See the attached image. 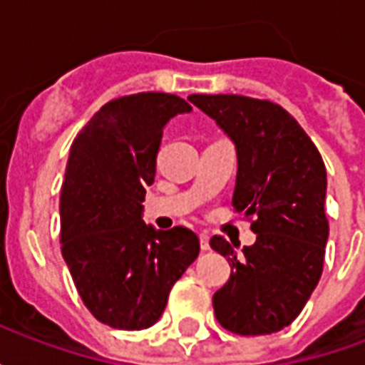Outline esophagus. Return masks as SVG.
Returning a JSON list of instances; mask_svg holds the SVG:
<instances>
[{
	"label": "esophagus",
	"instance_id": "34e87169",
	"mask_svg": "<svg viewBox=\"0 0 365 365\" xmlns=\"http://www.w3.org/2000/svg\"><path fill=\"white\" fill-rule=\"evenodd\" d=\"M199 245H201V250H209L211 245H209V235L207 232H201L199 235Z\"/></svg>",
	"mask_w": 365,
	"mask_h": 365
}]
</instances>
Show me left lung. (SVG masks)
<instances>
[{
    "mask_svg": "<svg viewBox=\"0 0 365 365\" xmlns=\"http://www.w3.org/2000/svg\"><path fill=\"white\" fill-rule=\"evenodd\" d=\"M237 148L232 207L254 217L256 242L238 256L222 237L211 248L232 264L213 295L222 329L242 336L289 327L321 279L329 221L327 168L313 140L277 103L245 96L187 97Z\"/></svg>",
    "mask_w": 365,
    "mask_h": 365,
    "instance_id": "8db88e82",
    "label": "left lung"
}]
</instances>
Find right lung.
I'll return each mask as SVG.
<instances>
[{"mask_svg": "<svg viewBox=\"0 0 365 365\" xmlns=\"http://www.w3.org/2000/svg\"><path fill=\"white\" fill-rule=\"evenodd\" d=\"M190 111L172 93L119 97L91 117L70 148L60 195L62 256L83 305L113 329L152 327L199 256L193 230H156L143 221L164 127Z\"/></svg>", "mask_w": 365, "mask_h": 365, "instance_id": "add662e5", "label": "right lung"}]
</instances>
